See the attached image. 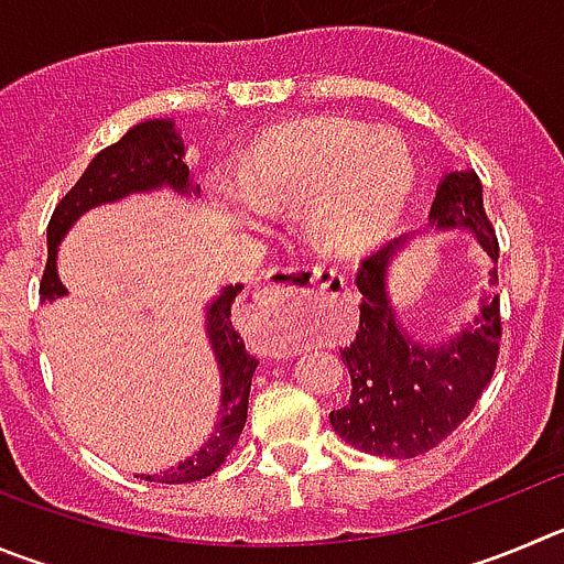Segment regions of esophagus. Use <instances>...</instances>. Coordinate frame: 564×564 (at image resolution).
Returning a JSON list of instances; mask_svg holds the SVG:
<instances>
[{
	"label": "esophagus",
	"mask_w": 564,
	"mask_h": 564,
	"mask_svg": "<svg viewBox=\"0 0 564 564\" xmlns=\"http://www.w3.org/2000/svg\"><path fill=\"white\" fill-rule=\"evenodd\" d=\"M345 278L334 270L308 264H289L278 270L270 281L258 283L245 294V303L261 314H275L283 306H303L312 300L325 297L328 292H341Z\"/></svg>",
	"instance_id": "obj_1"
}]
</instances>
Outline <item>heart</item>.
<instances>
[{
  "instance_id": "obj_1",
  "label": "heart",
  "mask_w": 564,
  "mask_h": 564,
  "mask_svg": "<svg viewBox=\"0 0 564 564\" xmlns=\"http://www.w3.org/2000/svg\"><path fill=\"white\" fill-rule=\"evenodd\" d=\"M412 186V155L389 130L323 119L281 130L219 175L210 199L230 223L258 228L267 214L306 208V228L328 250L381 236Z\"/></svg>"
}]
</instances>
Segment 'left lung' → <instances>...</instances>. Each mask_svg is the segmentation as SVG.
<instances>
[{
  "instance_id": "obj_1",
  "label": "left lung",
  "mask_w": 564,
  "mask_h": 564,
  "mask_svg": "<svg viewBox=\"0 0 564 564\" xmlns=\"http://www.w3.org/2000/svg\"><path fill=\"white\" fill-rule=\"evenodd\" d=\"M429 223L436 230L462 228L476 236L498 264V236L484 210L481 181L473 170L451 172L436 186ZM412 236L389 241L367 256L356 272L361 292L359 330L341 361L350 370V398L330 412V425L354 448L389 459H412L436 448L462 420L496 372L501 341V300L481 297L470 325L448 339L417 341L403 330L387 292L392 258ZM498 283V267L492 270Z\"/></svg>"
}]
</instances>
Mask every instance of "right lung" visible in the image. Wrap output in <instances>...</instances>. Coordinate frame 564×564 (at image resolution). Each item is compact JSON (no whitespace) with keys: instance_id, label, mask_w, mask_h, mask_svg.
Segmentation results:
<instances>
[{"instance_id":"add662e5","label":"right lung","mask_w":564,"mask_h":564,"mask_svg":"<svg viewBox=\"0 0 564 564\" xmlns=\"http://www.w3.org/2000/svg\"><path fill=\"white\" fill-rule=\"evenodd\" d=\"M172 188L175 194L192 197L199 194L192 170L186 163V147L172 119H147L122 135L116 144L105 147L83 172L80 181L68 188L66 197L55 205V214L46 228V270L41 278V297L57 300L66 294V286L57 278V245L68 228L86 214L105 203H119L122 197L155 188ZM241 283L225 286L205 308V334H208L214 356H217L219 376H223V398H219V420L214 434L205 440L203 448L161 476H141L158 484H192L210 476L225 462V456L239 442L247 423V401H250V381L258 361L245 350V339L234 328L230 308Z\"/></svg>"}]
</instances>
